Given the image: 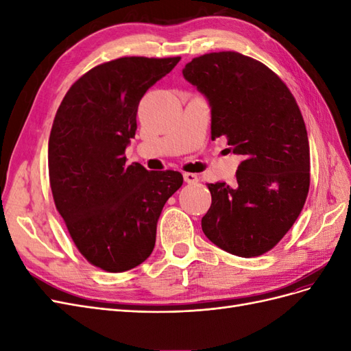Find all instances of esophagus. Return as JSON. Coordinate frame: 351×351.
<instances>
[{
	"mask_svg": "<svg viewBox=\"0 0 351 351\" xmlns=\"http://www.w3.org/2000/svg\"><path fill=\"white\" fill-rule=\"evenodd\" d=\"M183 178H184V182H186L187 184H195V183L199 182L197 176L193 174V173H184V174H183Z\"/></svg>",
	"mask_w": 351,
	"mask_h": 351,
	"instance_id": "34e87169",
	"label": "esophagus"
}]
</instances>
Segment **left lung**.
<instances>
[{
	"mask_svg": "<svg viewBox=\"0 0 351 351\" xmlns=\"http://www.w3.org/2000/svg\"><path fill=\"white\" fill-rule=\"evenodd\" d=\"M210 107V137L243 158L234 184H208L205 236L241 258L267 253L300 215L309 193L311 152L299 105L261 61L234 51L210 52L183 69Z\"/></svg>",
	"mask_w": 351,
	"mask_h": 351,
	"instance_id": "8db88e82",
	"label": "left lung"
}]
</instances>
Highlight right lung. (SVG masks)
Wrapping results in <instances>:
<instances>
[{
  "label": "right lung",
  "mask_w": 351,
  "mask_h": 351,
  "mask_svg": "<svg viewBox=\"0 0 351 351\" xmlns=\"http://www.w3.org/2000/svg\"><path fill=\"white\" fill-rule=\"evenodd\" d=\"M180 57H123L74 82L57 110L48 142L56 208L76 247L93 267L124 272L151 256L165 202L183 184L173 169L125 164L146 90Z\"/></svg>",
  "instance_id": "1"
}]
</instances>
